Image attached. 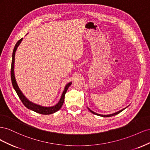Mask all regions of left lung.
I'll return each instance as SVG.
<instances>
[{
	"mask_svg": "<svg viewBox=\"0 0 150 150\" xmlns=\"http://www.w3.org/2000/svg\"><path fill=\"white\" fill-rule=\"evenodd\" d=\"M88 110H89L92 113H93V114H94V115H98V116H103V117H110V116H115V115H117V114H119L120 112H121V111H123L125 108V109H122V110H121V111H117V112H115V113H113V114H111V115H99V114H98V113H96V112H94V111H91V110H90L89 108H88Z\"/></svg>",
	"mask_w": 150,
	"mask_h": 150,
	"instance_id": "1",
	"label": "left lung"
}]
</instances>
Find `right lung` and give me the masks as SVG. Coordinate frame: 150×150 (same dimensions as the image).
Instances as JSON below:
<instances>
[{"instance_id": "obj_1", "label": "right lung", "mask_w": 150, "mask_h": 150, "mask_svg": "<svg viewBox=\"0 0 150 150\" xmlns=\"http://www.w3.org/2000/svg\"><path fill=\"white\" fill-rule=\"evenodd\" d=\"M22 40V38H21L20 40H19L16 43V46L14 47V49H13V53H12V64H11V81H12V84L13 88H14L15 91H16L18 96L19 97L20 99L21 100L22 103H23L24 105L27 108L29 109V110H31L32 111H34L38 113H40V114L42 115H51L52 114V113L56 112L58 110H59L61 108L62 106L63 103H64V97H65V94L67 92V91L68 89V88L69 87V86L72 84L71 83H68L65 87V89L63 91L61 98L60 99L59 101L58 102V103L56 104V105L52 106V107H42L40 106L39 105H37V104H35L33 103L30 102L28 99H27L24 96V94H22L21 92V91L20 90L19 88L18 87V85L16 83V81L15 79V76H14V72H13V67H14V60H15V53L16 51V49L17 47L19 46V45L21 42Z\"/></svg>"}]
</instances>
